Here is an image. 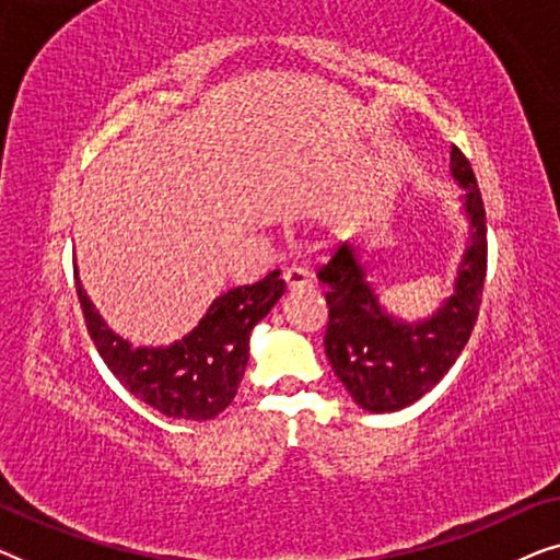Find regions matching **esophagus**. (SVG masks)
Returning a JSON list of instances; mask_svg holds the SVG:
<instances>
[{
  "mask_svg": "<svg viewBox=\"0 0 560 560\" xmlns=\"http://www.w3.org/2000/svg\"><path fill=\"white\" fill-rule=\"evenodd\" d=\"M282 280H285L288 293H298V290L308 288V272L301 270V267H290V270L282 272Z\"/></svg>",
  "mask_w": 560,
  "mask_h": 560,
  "instance_id": "obj_1",
  "label": "esophagus"
}]
</instances>
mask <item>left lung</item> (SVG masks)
<instances>
[{"label":"left lung","instance_id":"8db88e82","mask_svg":"<svg viewBox=\"0 0 560 560\" xmlns=\"http://www.w3.org/2000/svg\"><path fill=\"white\" fill-rule=\"evenodd\" d=\"M451 175L464 194L471 242L458 265L454 295L431 318L397 320L380 305L354 244L343 242L318 270L328 288L326 357L359 408L395 412L439 385L477 324L487 278V217L471 163L451 148Z\"/></svg>","mask_w":560,"mask_h":560}]
</instances>
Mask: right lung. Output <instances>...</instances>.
<instances>
[{
  "instance_id": "1",
  "label": "right lung",
  "mask_w": 560,
  "mask_h": 560,
  "mask_svg": "<svg viewBox=\"0 0 560 560\" xmlns=\"http://www.w3.org/2000/svg\"><path fill=\"white\" fill-rule=\"evenodd\" d=\"M75 275L89 336L114 377L167 418L209 420L232 405L249 359V334L285 293L280 270L219 295L198 326L171 347H140L104 324Z\"/></svg>"
}]
</instances>
